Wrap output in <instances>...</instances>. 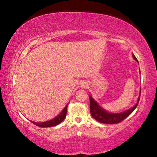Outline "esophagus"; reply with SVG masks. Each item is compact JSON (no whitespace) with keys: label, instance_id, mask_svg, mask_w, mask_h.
I'll return each mask as SVG.
<instances>
[{"label":"esophagus","instance_id":"34e87169","mask_svg":"<svg viewBox=\"0 0 157 157\" xmlns=\"http://www.w3.org/2000/svg\"><path fill=\"white\" fill-rule=\"evenodd\" d=\"M82 86H85V85H84V84H83V85H82Z\"/></svg>","mask_w":157,"mask_h":157}]
</instances>
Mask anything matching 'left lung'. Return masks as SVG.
<instances>
[{
	"mask_svg": "<svg viewBox=\"0 0 157 157\" xmlns=\"http://www.w3.org/2000/svg\"><path fill=\"white\" fill-rule=\"evenodd\" d=\"M134 59H136L137 62L138 60L136 57L133 55ZM141 91V90H140ZM140 95H139V99H138V102L136 105L132 107L130 109L127 110L124 112L120 113H108L107 111L102 109L100 106H98V103L93 100V98L90 96V111H91V114L93 118L95 119L97 121L100 122L101 123L105 124H117L121 123L123 121L124 119H125L127 116H129L131 114L133 111H134L136 107H137L138 104H139V100H140Z\"/></svg>",
	"mask_w": 157,
	"mask_h": 157,
	"instance_id": "obj_1",
	"label": "left lung"
}]
</instances>
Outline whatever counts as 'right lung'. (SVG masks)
Returning a JSON list of instances; mask_svg holds the SVG:
<instances>
[{
    "label": "right lung",
    "mask_w": 157,
    "mask_h": 157,
    "mask_svg": "<svg viewBox=\"0 0 157 157\" xmlns=\"http://www.w3.org/2000/svg\"><path fill=\"white\" fill-rule=\"evenodd\" d=\"M67 107H68V105L66 106L65 108L63 109L62 112L59 113V115H58L57 117H55V118L54 119H52V120L44 122V123H34V122H33V123L35 124V125L40 127H48L56 126V125H57V124H59V123H62V122L64 120V118L66 116Z\"/></svg>",
    "instance_id": "add662e5"
}]
</instances>
